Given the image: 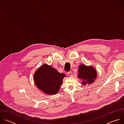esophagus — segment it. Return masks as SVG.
Segmentation results:
<instances>
[{"label":"esophagus","mask_w":124,"mask_h":124,"mask_svg":"<svg viewBox=\"0 0 124 124\" xmlns=\"http://www.w3.org/2000/svg\"><path fill=\"white\" fill-rule=\"evenodd\" d=\"M68 75L69 77H72L73 76V73L72 72H69L68 73Z\"/></svg>","instance_id":"34e87169"}]
</instances>
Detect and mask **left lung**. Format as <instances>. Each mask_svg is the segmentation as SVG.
<instances>
[{
    "mask_svg": "<svg viewBox=\"0 0 124 124\" xmlns=\"http://www.w3.org/2000/svg\"><path fill=\"white\" fill-rule=\"evenodd\" d=\"M78 67V78L83 80L82 84L85 85L86 84H91L93 83L97 76L95 69L91 66H87L84 64L80 65Z\"/></svg>",
    "mask_w": 124,
    "mask_h": 124,
    "instance_id": "obj_1",
    "label": "left lung"
}]
</instances>
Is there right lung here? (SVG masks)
Here are the masks:
<instances>
[{"mask_svg":"<svg viewBox=\"0 0 124 124\" xmlns=\"http://www.w3.org/2000/svg\"><path fill=\"white\" fill-rule=\"evenodd\" d=\"M66 76L46 64L40 67L34 75V81L38 89L48 95L58 92Z\"/></svg>","mask_w":124,"mask_h":124,"instance_id":"right-lung-1","label":"right lung"}]
</instances>
